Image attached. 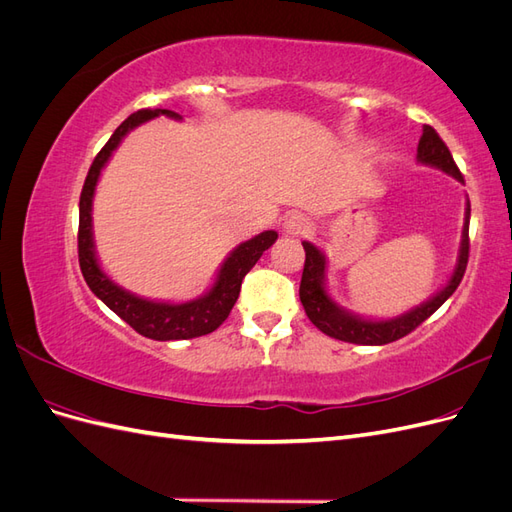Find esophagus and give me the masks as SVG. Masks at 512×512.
Listing matches in <instances>:
<instances>
[{"instance_id": "1", "label": "esophagus", "mask_w": 512, "mask_h": 512, "mask_svg": "<svg viewBox=\"0 0 512 512\" xmlns=\"http://www.w3.org/2000/svg\"><path fill=\"white\" fill-rule=\"evenodd\" d=\"M282 228H284V235L286 237H303V235H307L309 228H312V224H309V220L305 218V215L292 213L290 218H286Z\"/></svg>"}]
</instances>
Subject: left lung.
I'll return each instance as SVG.
<instances>
[{"mask_svg": "<svg viewBox=\"0 0 512 512\" xmlns=\"http://www.w3.org/2000/svg\"><path fill=\"white\" fill-rule=\"evenodd\" d=\"M416 160L427 166H436L463 183V177L451 156V151H448L438 132L431 126L423 128V136L421 141H418V149H416ZM468 224H470V200L466 207V222H463V230H461L457 265L451 277H448L446 286L433 294L429 301L416 305L410 309V312L389 320H369L348 312L344 307H339L327 292V277H324L327 275V258H324V254L314 243L303 241L305 267H303V277L299 286V297L305 307L307 318L312 320L324 335L342 339V342H348V344L384 346V344L395 342V339L406 337L418 327V324L425 322L433 312H436V309L451 297V294L457 290L459 282L463 280V273H466V267H468V254H470Z\"/></svg>", "mask_w": 512, "mask_h": 512, "instance_id": "obj_1", "label": "left lung"}]
</instances>
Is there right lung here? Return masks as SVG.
<instances>
[{"label": "right lung", "mask_w": 512, "mask_h": 512, "mask_svg": "<svg viewBox=\"0 0 512 512\" xmlns=\"http://www.w3.org/2000/svg\"><path fill=\"white\" fill-rule=\"evenodd\" d=\"M166 115L170 119H181L175 111L168 108H143V111L132 113L121 126L108 138V143L100 149L94 164H91L79 203V265L83 277L91 292L113 312L126 320L130 327L141 333L143 337L156 339V342H170V339H192L213 333L220 324L228 318L232 305L239 299V290L243 277L250 273L256 265L262 252L269 250L275 243L277 232L265 230L260 235L252 237L237 245L230 256L222 262V267L215 277L213 286L203 297H198L188 303H164V301H149L143 297H136L130 290L117 286L111 277H108L96 256L94 245V228H91V207H94V194L100 179L102 168L111 160L113 151L119 147L130 130H134L141 123Z\"/></svg>", "instance_id": "1"}]
</instances>
